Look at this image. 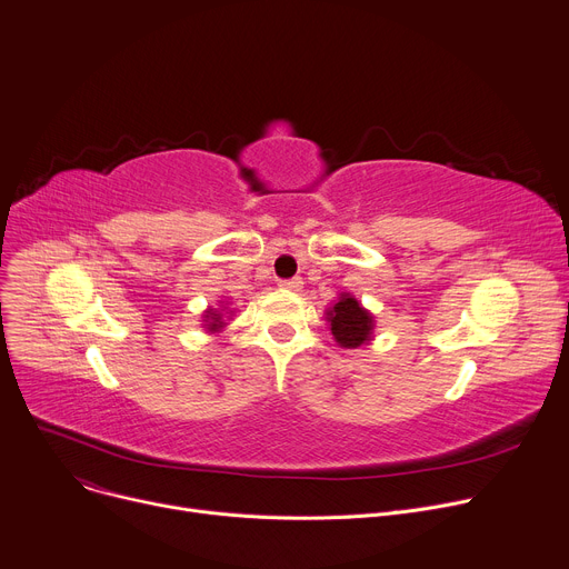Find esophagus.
<instances>
[{"instance_id":"esophagus-1","label":"esophagus","mask_w":569,"mask_h":569,"mask_svg":"<svg viewBox=\"0 0 569 569\" xmlns=\"http://www.w3.org/2000/svg\"><path fill=\"white\" fill-rule=\"evenodd\" d=\"M279 286H281V288H286V290H299V288L303 286V281H301L299 277H292V279H283V281H279Z\"/></svg>"}]
</instances>
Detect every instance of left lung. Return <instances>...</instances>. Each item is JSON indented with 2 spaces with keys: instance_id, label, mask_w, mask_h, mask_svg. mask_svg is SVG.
<instances>
[{
  "instance_id": "obj_1",
  "label": "left lung",
  "mask_w": 569,
  "mask_h": 569,
  "mask_svg": "<svg viewBox=\"0 0 569 569\" xmlns=\"http://www.w3.org/2000/svg\"><path fill=\"white\" fill-rule=\"evenodd\" d=\"M327 316L331 322V333L342 347L356 349L370 340L375 320L351 295H342Z\"/></svg>"
}]
</instances>
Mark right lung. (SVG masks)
Listing matches in <instances>:
<instances>
[{
    "instance_id": "1",
    "label": "right lung",
    "mask_w": 569,
    "mask_h": 569,
    "mask_svg": "<svg viewBox=\"0 0 569 569\" xmlns=\"http://www.w3.org/2000/svg\"><path fill=\"white\" fill-rule=\"evenodd\" d=\"M206 320H209V329L211 331H216V329H220L224 322H222V316L218 313V311H213V308H211V311L209 313H206Z\"/></svg>"
}]
</instances>
